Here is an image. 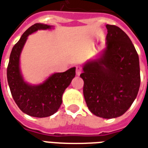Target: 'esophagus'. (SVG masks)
<instances>
[{
	"label": "esophagus",
	"mask_w": 148,
	"mask_h": 148,
	"mask_svg": "<svg viewBox=\"0 0 148 148\" xmlns=\"http://www.w3.org/2000/svg\"><path fill=\"white\" fill-rule=\"evenodd\" d=\"M82 73V67L80 66H76V74L77 75H80Z\"/></svg>",
	"instance_id": "obj_1"
}]
</instances>
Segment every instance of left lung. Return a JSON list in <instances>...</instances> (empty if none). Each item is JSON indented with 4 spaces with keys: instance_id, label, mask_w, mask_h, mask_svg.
<instances>
[{
    "instance_id": "left-lung-1",
    "label": "left lung",
    "mask_w": 148,
    "mask_h": 148,
    "mask_svg": "<svg viewBox=\"0 0 148 148\" xmlns=\"http://www.w3.org/2000/svg\"><path fill=\"white\" fill-rule=\"evenodd\" d=\"M106 49L87 61L80 77L89 110L96 116L114 119L132 106L140 86L139 55L131 39L115 25H106Z\"/></svg>"
}]
</instances>
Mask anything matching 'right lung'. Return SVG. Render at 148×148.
I'll return each instance as SVG.
<instances>
[{
    "mask_svg": "<svg viewBox=\"0 0 148 148\" xmlns=\"http://www.w3.org/2000/svg\"><path fill=\"white\" fill-rule=\"evenodd\" d=\"M52 25L36 23L28 29L13 46L7 68V79L13 99L21 110L33 117L45 118L56 113L62 103V95L75 77V67L54 73L42 83L32 85L24 80L20 67L21 51L29 35Z\"/></svg>",
    "mask_w": 148,
    "mask_h": 148,
    "instance_id": "obj_1",
    "label": "right lung"
}]
</instances>
